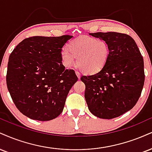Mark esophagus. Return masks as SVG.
<instances>
[{
    "label": "esophagus",
    "instance_id": "1",
    "mask_svg": "<svg viewBox=\"0 0 152 152\" xmlns=\"http://www.w3.org/2000/svg\"><path fill=\"white\" fill-rule=\"evenodd\" d=\"M76 76H77L78 79H79V78H81V74H80V73L78 72V71H76Z\"/></svg>",
    "mask_w": 152,
    "mask_h": 152
}]
</instances>
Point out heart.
Masks as SVG:
<instances>
[{
    "label": "heart",
    "instance_id": "1",
    "mask_svg": "<svg viewBox=\"0 0 152 152\" xmlns=\"http://www.w3.org/2000/svg\"><path fill=\"white\" fill-rule=\"evenodd\" d=\"M110 53V46L105 40L81 36L70 42L69 49L62 48L60 56L66 68H72L77 61L78 68L83 73L92 75L104 68L109 60Z\"/></svg>",
    "mask_w": 152,
    "mask_h": 152
}]
</instances>
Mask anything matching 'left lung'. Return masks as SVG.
<instances>
[{
  "label": "left lung",
  "mask_w": 152,
  "mask_h": 152,
  "mask_svg": "<svg viewBox=\"0 0 152 152\" xmlns=\"http://www.w3.org/2000/svg\"><path fill=\"white\" fill-rule=\"evenodd\" d=\"M90 35L105 40L110 49L108 61L101 71L81 76L89 110L102 119L122 115L136 105L144 83V60L134 40L115 32Z\"/></svg>",
  "instance_id": "8db88e82"
}]
</instances>
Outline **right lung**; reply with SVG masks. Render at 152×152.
<instances>
[{
  "instance_id": "obj_1",
  "label": "right lung",
  "mask_w": 152,
  "mask_h": 152,
  "mask_svg": "<svg viewBox=\"0 0 152 152\" xmlns=\"http://www.w3.org/2000/svg\"><path fill=\"white\" fill-rule=\"evenodd\" d=\"M71 35L34 36L20 42L9 56L7 86L20 112L32 120L49 121L63 111L67 95L78 81L65 69L60 52Z\"/></svg>"
}]
</instances>
